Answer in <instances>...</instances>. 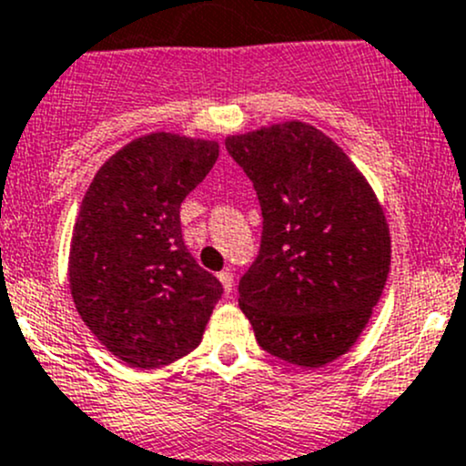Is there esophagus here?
<instances>
[{
    "label": "esophagus",
    "mask_w": 466,
    "mask_h": 466,
    "mask_svg": "<svg viewBox=\"0 0 466 466\" xmlns=\"http://www.w3.org/2000/svg\"><path fill=\"white\" fill-rule=\"evenodd\" d=\"M218 281L223 283V288H225V292H232V288H234V274H232V270H223V272H218Z\"/></svg>",
    "instance_id": "1"
}]
</instances>
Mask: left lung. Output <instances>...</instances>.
I'll return each instance as SVG.
<instances>
[{
  "instance_id": "8db88e82",
  "label": "left lung",
  "mask_w": 466,
  "mask_h": 466,
  "mask_svg": "<svg viewBox=\"0 0 466 466\" xmlns=\"http://www.w3.org/2000/svg\"><path fill=\"white\" fill-rule=\"evenodd\" d=\"M225 149L263 217L238 306L266 352L301 369L330 364L361 335L389 277V225L373 189L306 122L229 136Z\"/></svg>"
}]
</instances>
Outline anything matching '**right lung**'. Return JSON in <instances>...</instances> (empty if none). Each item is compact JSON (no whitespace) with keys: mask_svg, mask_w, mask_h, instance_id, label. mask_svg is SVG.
<instances>
[{"mask_svg":"<svg viewBox=\"0 0 466 466\" xmlns=\"http://www.w3.org/2000/svg\"><path fill=\"white\" fill-rule=\"evenodd\" d=\"M217 158L212 140L149 134L102 165L80 205L68 257L73 301L100 344L136 369L192 352L223 295L180 229V203Z\"/></svg>","mask_w":466,"mask_h":466,"instance_id":"obj_1","label":"right lung"}]
</instances>
